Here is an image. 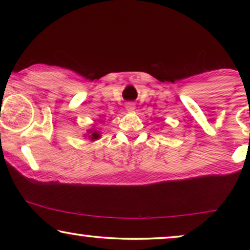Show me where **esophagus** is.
<instances>
[{
	"mask_svg": "<svg viewBox=\"0 0 250 250\" xmlns=\"http://www.w3.org/2000/svg\"><path fill=\"white\" fill-rule=\"evenodd\" d=\"M125 108L127 109V110H129V111L134 110V109H135V104H133V102H127V104H125Z\"/></svg>",
	"mask_w": 250,
	"mask_h": 250,
	"instance_id": "34e87169",
	"label": "esophagus"
}]
</instances>
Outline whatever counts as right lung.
<instances>
[{
	"label": "right lung",
	"mask_w": 250,
	"mask_h": 250,
	"mask_svg": "<svg viewBox=\"0 0 250 250\" xmlns=\"http://www.w3.org/2000/svg\"><path fill=\"white\" fill-rule=\"evenodd\" d=\"M90 138H91L92 140H97V139L100 138V135L98 134V132H93V133H92V134L90 135Z\"/></svg>",
	"instance_id": "add662e5"
}]
</instances>
